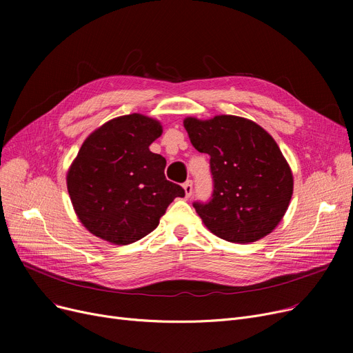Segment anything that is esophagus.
<instances>
[{
	"instance_id": "esophagus-1",
	"label": "esophagus",
	"mask_w": 353,
	"mask_h": 353,
	"mask_svg": "<svg viewBox=\"0 0 353 353\" xmlns=\"http://www.w3.org/2000/svg\"><path fill=\"white\" fill-rule=\"evenodd\" d=\"M183 189H184V193H186V197H190L192 193H193V181L188 180L186 183L183 184Z\"/></svg>"
}]
</instances>
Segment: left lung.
I'll return each instance as SVG.
<instances>
[{
    "label": "left lung",
    "instance_id": "8db88e82",
    "mask_svg": "<svg viewBox=\"0 0 353 353\" xmlns=\"http://www.w3.org/2000/svg\"><path fill=\"white\" fill-rule=\"evenodd\" d=\"M200 153L210 156L213 193L193 208L217 237L250 243L282 220L293 193V176L279 145L256 123L236 116L184 120Z\"/></svg>",
    "mask_w": 353,
    "mask_h": 353
}]
</instances>
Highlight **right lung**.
<instances>
[{
	"label": "right lung",
	"mask_w": 353,
	"mask_h": 353,
	"mask_svg": "<svg viewBox=\"0 0 353 353\" xmlns=\"http://www.w3.org/2000/svg\"><path fill=\"white\" fill-rule=\"evenodd\" d=\"M161 136L159 121L141 114L110 120L83 143L70 167L67 188L81 223L114 245L152 233L184 189L164 176L165 159L150 145Z\"/></svg>",
	"instance_id": "right-lung-1"
}]
</instances>
